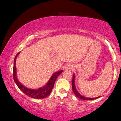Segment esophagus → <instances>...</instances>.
I'll list each match as a JSON object with an SVG mask.
<instances>
[{
	"label": "esophagus",
	"mask_w": 121,
	"mask_h": 121,
	"mask_svg": "<svg viewBox=\"0 0 121 121\" xmlns=\"http://www.w3.org/2000/svg\"><path fill=\"white\" fill-rule=\"evenodd\" d=\"M73 65H71V64H67L64 67V69L65 70H72V69H73Z\"/></svg>",
	"instance_id": "1"
}]
</instances>
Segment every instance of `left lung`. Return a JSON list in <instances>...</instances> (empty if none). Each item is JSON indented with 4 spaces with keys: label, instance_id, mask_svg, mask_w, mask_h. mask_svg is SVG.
I'll return each instance as SVG.
<instances>
[{
    "label": "left lung",
    "instance_id": "left-lung-1",
    "mask_svg": "<svg viewBox=\"0 0 121 121\" xmlns=\"http://www.w3.org/2000/svg\"><path fill=\"white\" fill-rule=\"evenodd\" d=\"M72 89H73V91L74 93V94L77 96L78 97H79V99H82V100H94V99H96L98 97H96V98H87V97H85L82 96V95H80V94L78 92V91L77 90V89L75 88V75H73V79H72Z\"/></svg>",
    "mask_w": 121,
    "mask_h": 121
}]
</instances>
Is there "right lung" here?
<instances>
[{
	"mask_svg": "<svg viewBox=\"0 0 121 121\" xmlns=\"http://www.w3.org/2000/svg\"><path fill=\"white\" fill-rule=\"evenodd\" d=\"M20 52L16 54L14 59V67H13V78H14V82H15L16 85L26 95L32 97V98L34 99H44L47 97L49 94H51V91H52L53 87L54 86V82H55L56 79L58 78V77L59 75V74L62 73L63 72V70H61L58 72H56L55 73L53 74L52 77L49 79L48 82L47 84H46L44 86H43L41 88H39L38 89H28L24 85H22L19 81H18L17 79V77H16V59L17 58V56L19 55Z\"/></svg>",
	"mask_w": 121,
	"mask_h": 121,
	"instance_id": "add662e5",
	"label": "right lung"
}]
</instances>
